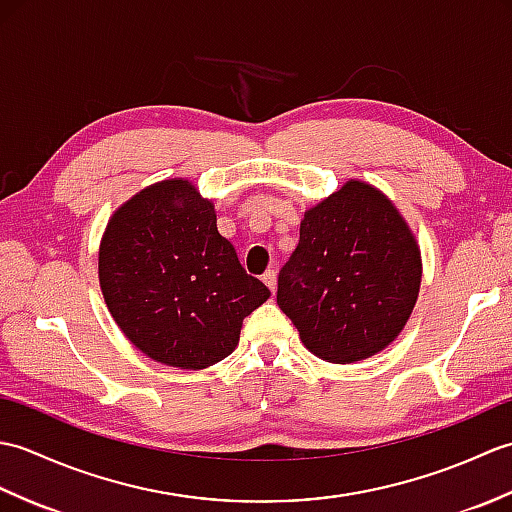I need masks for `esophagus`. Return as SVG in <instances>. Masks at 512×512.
<instances>
[{"mask_svg": "<svg viewBox=\"0 0 512 512\" xmlns=\"http://www.w3.org/2000/svg\"><path fill=\"white\" fill-rule=\"evenodd\" d=\"M262 279H264V284L270 288V292L277 290V273H275V270H266Z\"/></svg>", "mask_w": 512, "mask_h": 512, "instance_id": "obj_1", "label": "esophagus"}]
</instances>
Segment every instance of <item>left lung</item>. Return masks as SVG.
Instances as JSON below:
<instances>
[{"label": "left lung", "mask_w": 512, "mask_h": 512, "mask_svg": "<svg viewBox=\"0 0 512 512\" xmlns=\"http://www.w3.org/2000/svg\"><path fill=\"white\" fill-rule=\"evenodd\" d=\"M420 250L383 193L352 180L303 215L277 279V306L328 363L374 356L416 306Z\"/></svg>", "instance_id": "left-lung-1"}]
</instances>
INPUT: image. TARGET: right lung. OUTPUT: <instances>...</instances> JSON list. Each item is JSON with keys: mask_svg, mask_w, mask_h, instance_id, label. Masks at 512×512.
Segmentation results:
<instances>
[{"mask_svg": "<svg viewBox=\"0 0 512 512\" xmlns=\"http://www.w3.org/2000/svg\"><path fill=\"white\" fill-rule=\"evenodd\" d=\"M99 279L118 328L158 363L202 369L231 354L242 321L270 297L217 231L187 180L140 191L107 224Z\"/></svg>", "mask_w": 512, "mask_h": 512, "instance_id": "obj_1", "label": "right lung"}]
</instances>
